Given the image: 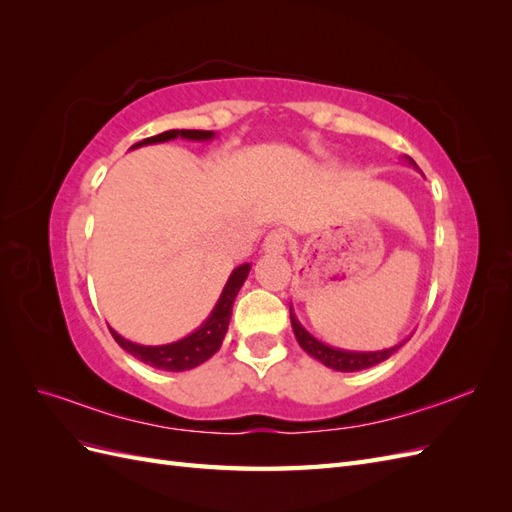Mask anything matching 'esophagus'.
Wrapping results in <instances>:
<instances>
[{"label":"esophagus","instance_id":"34e87169","mask_svg":"<svg viewBox=\"0 0 512 512\" xmlns=\"http://www.w3.org/2000/svg\"><path fill=\"white\" fill-rule=\"evenodd\" d=\"M286 245H288V235H286V230H282V228L271 230L269 235L265 237V243H262L265 252H269V254H282L286 250Z\"/></svg>","mask_w":512,"mask_h":512}]
</instances>
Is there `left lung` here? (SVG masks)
<instances>
[{"instance_id": "1", "label": "left lung", "mask_w": 512, "mask_h": 512, "mask_svg": "<svg viewBox=\"0 0 512 512\" xmlns=\"http://www.w3.org/2000/svg\"><path fill=\"white\" fill-rule=\"evenodd\" d=\"M412 166H416V162L410 158V156H404ZM290 322H292V329H294V335H297V342L299 346L307 352L312 354L314 359H318L322 365H327L335 371H361V369H367V367H374L382 361L389 359V356L399 350V346L395 348H389V350H382V352H346V350H335V348H329L320 344L316 337L309 335L299 320L294 318L292 309H290Z\"/></svg>"}]
</instances>
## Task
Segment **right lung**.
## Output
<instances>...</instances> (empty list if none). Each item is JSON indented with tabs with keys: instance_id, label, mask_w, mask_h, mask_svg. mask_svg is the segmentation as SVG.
<instances>
[{
	"instance_id": "right-lung-1",
	"label": "right lung",
	"mask_w": 512,
	"mask_h": 512,
	"mask_svg": "<svg viewBox=\"0 0 512 512\" xmlns=\"http://www.w3.org/2000/svg\"><path fill=\"white\" fill-rule=\"evenodd\" d=\"M177 136L190 138V141H205V138L213 136V132H209V130H168V132L156 134L151 138H145L143 143H136L134 147L149 145V143H164V141H170V138H177ZM247 273H250V265H241L232 271L228 284L224 286L222 297H220L218 305H215L211 316L207 318V322L192 335L181 339V342L166 344V346H138V344L128 342V339H123L113 329H111V335L115 337V342L123 350L130 352L132 356H136L138 361H143L151 367L164 369V371L192 369L200 363H205L207 359H211V356L220 350L222 339L228 329V322H230L232 303H235V297H237L239 288L243 286Z\"/></svg>"
}]
</instances>
